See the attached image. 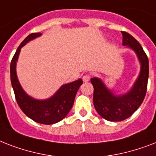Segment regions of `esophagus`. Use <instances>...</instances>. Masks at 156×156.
Segmentation results:
<instances>
[{
  "label": "esophagus",
  "mask_w": 156,
  "mask_h": 156,
  "mask_svg": "<svg viewBox=\"0 0 156 156\" xmlns=\"http://www.w3.org/2000/svg\"><path fill=\"white\" fill-rule=\"evenodd\" d=\"M90 74H89V73H87V74H84L83 77V82H85V83H87V82H89L90 79Z\"/></svg>",
  "instance_id": "obj_1"
}]
</instances>
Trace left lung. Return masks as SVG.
I'll use <instances>...</instances> for the list:
<instances>
[{
    "label": "left lung",
    "instance_id": "8db88e82",
    "mask_svg": "<svg viewBox=\"0 0 156 156\" xmlns=\"http://www.w3.org/2000/svg\"><path fill=\"white\" fill-rule=\"evenodd\" d=\"M124 46H128L138 55L141 62V72L133 88L127 94L114 95L97 78H90L94 87L93 103L95 110L107 121H121L132 115L145 98L149 76L148 57L137 40L129 33L121 31Z\"/></svg>",
    "mask_w": 156,
    "mask_h": 156
}]
</instances>
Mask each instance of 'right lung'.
<instances>
[{
    "instance_id": "1",
    "label": "right lung",
    "mask_w": 156,
    "mask_h": 156,
    "mask_svg": "<svg viewBox=\"0 0 156 156\" xmlns=\"http://www.w3.org/2000/svg\"><path fill=\"white\" fill-rule=\"evenodd\" d=\"M41 35V33H31L16 51L10 63V78L16 101L24 113L35 122L44 125H52L61 121L73 107L77 91L83 84V80L78 79L73 83L65 84L57 92L46 100H37L30 97L21 87L16 74V61L18 58L21 48L30 40Z\"/></svg>"
}]
</instances>
